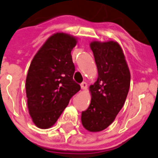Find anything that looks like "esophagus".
Segmentation results:
<instances>
[{"label":"esophagus","instance_id":"esophagus-1","mask_svg":"<svg viewBox=\"0 0 158 158\" xmlns=\"http://www.w3.org/2000/svg\"><path fill=\"white\" fill-rule=\"evenodd\" d=\"M80 86H81L82 89L85 90L88 88V84H87V83H85V82H83V83L80 84Z\"/></svg>","mask_w":158,"mask_h":158}]
</instances>
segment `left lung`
Returning <instances> with one entry per match:
<instances>
[{
  "label": "left lung",
  "instance_id": "8db88e82",
  "mask_svg": "<svg viewBox=\"0 0 158 158\" xmlns=\"http://www.w3.org/2000/svg\"><path fill=\"white\" fill-rule=\"evenodd\" d=\"M90 48L98 79L89 86L91 103L82 112V124L89 132H100L111 124L124 104L130 87V71L118 42L93 41Z\"/></svg>",
  "mask_w": 158,
  "mask_h": 158
}]
</instances>
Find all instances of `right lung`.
<instances>
[{
    "label": "right lung",
    "instance_id": "add662e5",
    "mask_svg": "<svg viewBox=\"0 0 158 158\" xmlns=\"http://www.w3.org/2000/svg\"><path fill=\"white\" fill-rule=\"evenodd\" d=\"M77 38L60 32L48 38L34 56L26 80L27 105L36 127L55 124L69 99L80 90L73 79L74 64L71 51Z\"/></svg>",
    "mask_w": 158,
    "mask_h": 158
}]
</instances>
